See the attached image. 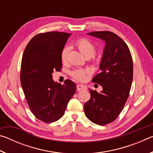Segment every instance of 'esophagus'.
I'll use <instances>...</instances> for the list:
<instances>
[{
    "label": "esophagus",
    "instance_id": "esophagus-1",
    "mask_svg": "<svg viewBox=\"0 0 153 153\" xmlns=\"http://www.w3.org/2000/svg\"><path fill=\"white\" fill-rule=\"evenodd\" d=\"M86 88V87L84 86V85H82V84H77V91H80V90H84Z\"/></svg>",
    "mask_w": 153,
    "mask_h": 153
}]
</instances>
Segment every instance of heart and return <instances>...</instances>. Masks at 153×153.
<instances>
[{"instance_id":"b5f03b06","label":"heart","mask_w":153,"mask_h":153,"mask_svg":"<svg viewBox=\"0 0 153 153\" xmlns=\"http://www.w3.org/2000/svg\"><path fill=\"white\" fill-rule=\"evenodd\" d=\"M75 45L82 53V55H84L85 57H91L94 55L95 52V46L87 39L81 38V39L77 40L75 43ZM68 52L69 48L67 47H65L61 52V59L63 63H65L67 61ZM88 73L89 70L88 69H76L71 72V76L77 80H83L86 78V74Z\"/></svg>"}]
</instances>
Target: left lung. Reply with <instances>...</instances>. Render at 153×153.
<instances>
[{
    "label": "left lung",
    "mask_w": 153,
    "mask_h": 153,
    "mask_svg": "<svg viewBox=\"0 0 153 153\" xmlns=\"http://www.w3.org/2000/svg\"><path fill=\"white\" fill-rule=\"evenodd\" d=\"M88 35L105 42L99 69L92 82L100 85V93L90 90V98L84 105V113L92 122L105 126L120 115L129 97L133 79V61L128 45L117 34L108 31Z\"/></svg>",
    "instance_id": "left-lung-1"
}]
</instances>
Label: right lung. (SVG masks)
Here are the masks:
<instances>
[{
  "label": "right lung",
  "instance_id": "obj_1",
  "mask_svg": "<svg viewBox=\"0 0 153 153\" xmlns=\"http://www.w3.org/2000/svg\"><path fill=\"white\" fill-rule=\"evenodd\" d=\"M71 33L51 32L36 35L27 44L21 65V84L33 115L45 123L59 120L76 93L70 79L64 84L53 79L62 68L61 52Z\"/></svg>",
  "mask_w": 153,
  "mask_h": 153
}]
</instances>
